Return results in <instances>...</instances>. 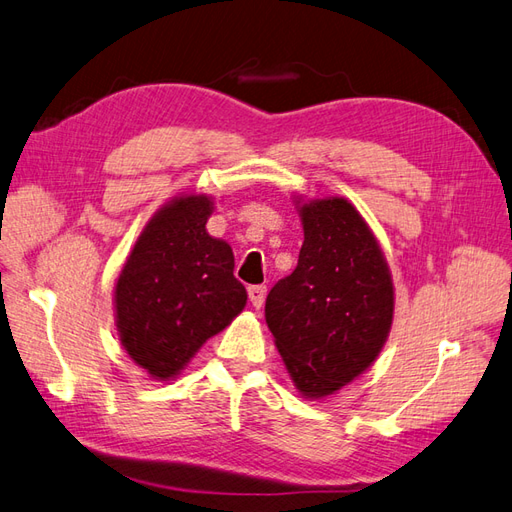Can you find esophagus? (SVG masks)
Returning a JSON list of instances; mask_svg holds the SVG:
<instances>
[{"mask_svg":"<svg viewBox=\"0 0 512 512\" xmlns=\"http://www.w3.org/2000/svg\"><path fill=\"white\" fill-rule=\"evenodd\" d=\"M247 295H250L252 306L258 310V308H262V303H265V297H267V286H262V284H258V286H250V288H247Z\"/></svg>","mask_w":512,"mask_h":512,"instance_id":"1","label":"esophagus"}]
</instances>
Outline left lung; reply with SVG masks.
<instances>
[{
	"label": "left lung",
	"instance_id": "1",
	"mask_svg": "<svg viewBox=\"0 0 512 512\" xmlns=\"http://www.w3.org/2000/svg\"><path fill=\"white\" fill-rule=\"evenodd\" d=\"M303 245L265 319L295 388L325 398L375 362L392 329L394 286L375 234L344 198L297 200Z\"/></svg>",
	"mask_w": 512,
	"mask_h": 512
}]
</instances>
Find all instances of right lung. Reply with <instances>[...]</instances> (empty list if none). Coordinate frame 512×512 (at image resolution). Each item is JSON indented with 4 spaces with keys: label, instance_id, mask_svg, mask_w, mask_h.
Masks as SVG:
<instances>
[{
    "label": "right lung",
    "instance_id": "add662e5",
    "mask_svg": "<svg viewBox=\"0 0 512 512\" xmlns=\"http://www.w3.org/2000/svg\"><path fill=\"white\" fill-rule=\"evenodd\" d=\"M209 196H178L153 215L114 290L124 351L150 377L170 381L247 303L232 247L211 237Z\"/></svg>",
    "mask_w": 512,
    "mask_h": 512
}]
</instances>
